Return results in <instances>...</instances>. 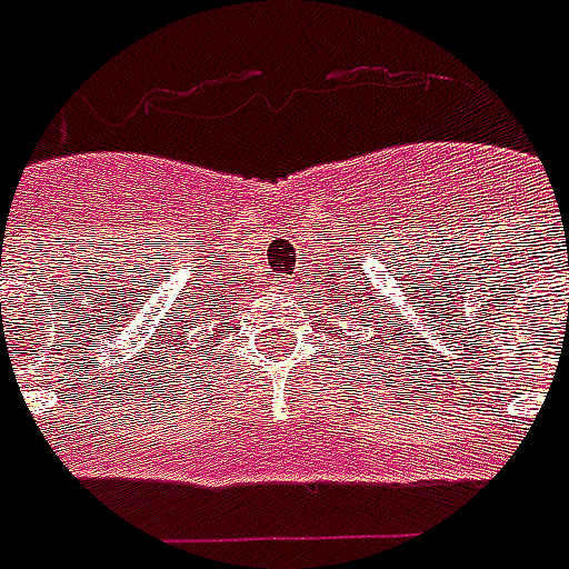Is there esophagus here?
I'll list each match as a JSON object with an SVG mask.
<instances>
[{"label":"esophagus","instance_id":"1","mask_svg":"<svg viewBox=\"0 0 569 569\" xmlns=\"http://www.w3.org/2000/svg\"><path fill=\"white\" fill-rule=\"evenodd\" d=\"M286 283H289V280H283V277H280V286H286Z\"/></svg>","mask_w":569,"mask_h":569}]
</instances>
